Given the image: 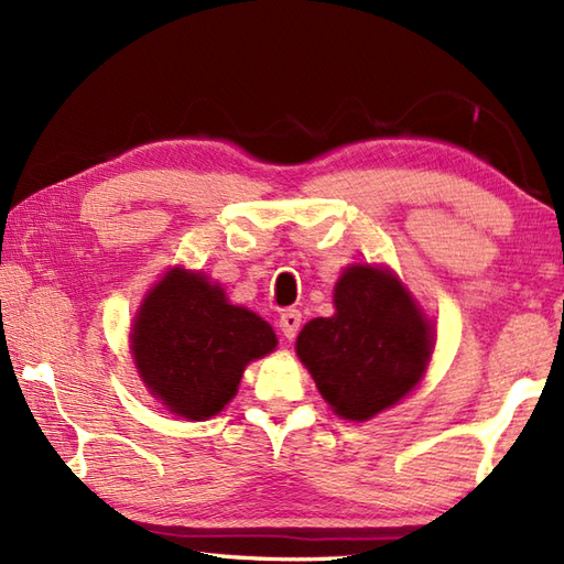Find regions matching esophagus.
<instances>
[{"label":"esophagus","mask_w":564,"mask_h":564,"mask_svg":"<svg viewBox=\"0 0 564 564\" xmlns=\"http://www.w3.org/2000/svg\"><path fill=\"white\" fill-rule=\"evenodd\" d=\"M301 322H303V315L301 310H283L281 317H279V329L285 339H295L297 337V329H301Z\"/></svg>","instance_id":"1"}]
</instances>
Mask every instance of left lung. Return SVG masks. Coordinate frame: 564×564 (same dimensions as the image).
<instances>
[{"label":"left lung","instance_id":"obj_1","mask_svg":"<svg viewBox=\"0 0 564 564\" xmlns=\"http://www.w3.org/2000/svg\"><path fill=\"white\" fill-rule=\"evenodd\" d=\"M337 315L307 322L297 356L344 419L366 422L422 380L431 327L392 273L351 267L334 291Z\"/></svg>","mask_w":564,"mask_h":564}]
</instances>
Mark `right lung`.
<instances>
[{"label": "right lung", "mask_w": 564, "mask_h": 564, "mask_svg": "<svg viewBox=\"0 0 564 564\" xmlns=\"http://www.w3.org/2000/svg\"><path fill=\"white\" fill-rule=\"evenodd\" d=\"M273 346L267 322L227 305L220 285L184 269L154 285L133 327L140 378L170 412L196 422L218 414L235 398L245 366Z\"/></svg>", "instance_id": "right-lung-1"}]
</instances>
